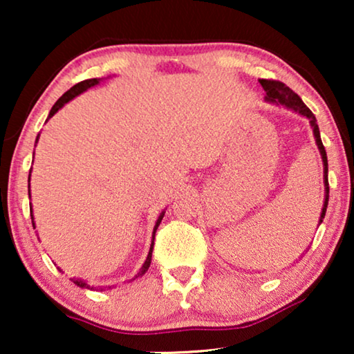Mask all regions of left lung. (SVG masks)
<instances>
[{"mask_svg":"<svg viewBox=\"0 0 354 354\" xmlns=\"http://www.w3.org/2000/svg\"><path fill=\"white\" fill-rule=\"evenodd\" d=\"M259 84L263 85V88L266 91V100L268 101H272V103H279V104H283L287 106V108L297 111L304 118L309 119V122L313 125V132H314V137H316V143H317V148L319 151L322 154V162H324V183H326V201H324V207H322V214H321V221L322 222L324 216H326V211H327V205H328V180H327V171H328V164H327V153H326V148H324L322 145V140H321V133H319V125L316 122V118H314V114L311 113V109L308 108L306 104L303 103L301 98L295 93V91L290 88L283 84V82H279V80H270V79H261Z\"/></svg>","mask_w":354,"mask_h":354,"instance_id":"1","label":"left lung"}]
</instances>
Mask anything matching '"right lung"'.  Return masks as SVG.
I'll return each instance as SVG.
<instances>
[{"label":"right lung","instance_id":"add662e5","mask_svg":"<svg viewBox=\"0 0 354 354\" xmlns=\"http://www.w3.org/2000/svg\"><path fill=\"white\" fill-rule=\"evenodd\" d=\"M101 79H88V80H84V82H79V84H75L74 86H72L71 90H67L64 95L61 96L59 100L56 101L55 103V106H53L51 108V111H50V115H48V119L50 118H53V115H55L57 111H59L62 106H64L66 103H69V101L72 100V98H75L77 95H80L82 91H85L86 88H90V86H93V85H96L98 84ZM28 180H30V178H28ZM164 217V212L161 216H159V219H158V222H156V225H154V230H153V240H154V234H156V229H158V225L161 224V219ZM35 225V224H33ZM153 245L154 243H151V248H149V253H148V258H147V261H145V264H143V268H142V270H140L138 272V275H135V279L137 277H140V275H143L145 272H147L148 270V268H149V264H151V253H153ZM74 283L75 285H79V287H82V288H88V285H86L84 280H74Z\"/></svg>","mask_w":354,"mask_h":354}]
</instances>
